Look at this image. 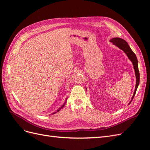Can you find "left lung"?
I'll return each instance as SVG.
<instances>
[{
    "instance_id": "1",
    "label": "left lung",
    "mask_w": 150,
    "mask_h": 150,
    "mask_svg": "<svg viewBox=\"0 0 150 150\" xmlns=\"http://www.w3.org/2000/svg\"><path fill=\"white\" fill-rule=\"evenodd\" d=\"M110 41L111 42H112L113 44H115L117 47H118L120 49L122 50L125 54H126V56H128V57L130 61L132 62L133 67H134V69L135 71V75H136V79H137V82H136V86H135V89L134 91L133 95V97L131 98V100L129 102V104L131 103V102L132 101L133 99V98L134 96V95L136 94V92H137V88L138 87V85L139 83V72L138 70V59L137 56L136 54L133 52V51L131 50L130 47L129 46V45L128 42H126L124 39H122L121 38H115L111 39Z\"/></svg>"
}]
</instances>
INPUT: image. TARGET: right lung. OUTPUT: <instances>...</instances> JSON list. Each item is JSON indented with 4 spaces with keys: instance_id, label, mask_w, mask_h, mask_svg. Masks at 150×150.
I'll return each mask as SVG.
<instances>
[{
    "instance_id": "1",
    "label": "right lung",
    "mask_w": 150,
    "mask_h": 150,
    "mask_svg": "<svg viewBox=\"0 0 150 150\" xmlns=\"http://www.w3.org/2000/svg\"><path fill=\"white\" fill-rule=\"evenodd\" d=\"M66 102H65V103H66ZM65 103H64V104H63V105H62V106H61V108H59V110H57V112H58V111H59V110H61V108H63V107H64V105H65ZM56 112H54V113H52V114H54V113H56Z\"/></svg>"
}]
</instances>
